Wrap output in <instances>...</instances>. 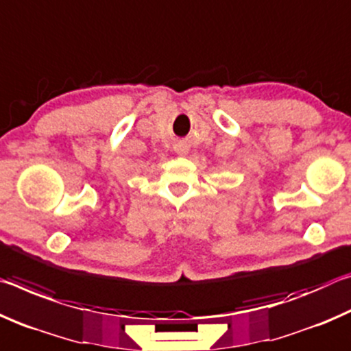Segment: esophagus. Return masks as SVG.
Here are the masks:
<instances>
[{"label": "esophagus", "instance_id": "esophagus-1", "mask_svg": "<svg viewBox=\"0 0 351 351\" xmlns=\"http://www.w3.org/2000/svg\"><path fill=\"white\" fill-rule=\"evenodd\" d=\"M176 152H178V153H180V154H186V153H187V148H186V147H184V145H180V147H178V148H176Z\"/></svg>", "mask_w": 351, "mask_h": 351}]
</instances>
